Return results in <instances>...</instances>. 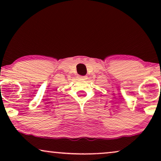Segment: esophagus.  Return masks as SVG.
Returning <instances> with one entry per match:
<instances>
[{
	"mask_svg": "<svg viewBox=\"0 0 161 161\" xmlns=\"http://www.w3.org/2000/svg\"><path fill=\"white\" fill-rule=\"evenodd\" d=\"M79 78L80 79H83V80H86V79L87 78V77L86 75H83V76H79Z\"/></svg>",
	"mask_w": 161,
	"mask_h": 161,
	"instance_id": "esophagus-1",
	"label": "esophagus"
}]
</instances>
